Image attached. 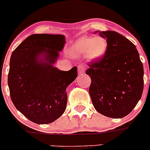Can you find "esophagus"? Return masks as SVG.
<instances>
[{"instance_id":"1","label":"esophagus","mask_w":150,"mask_h":150,"mask_svg":"<svg viewBox=\"0 0 150 150\" xmlns=\"http://www.w3.org/2000/svg\"><path fill=\"white\" fill-rule=\"evenodd\" d=\"M78 73L80 75H83L84 73V71H85V67H84L83 65H79L78 66Z\"/></svg>"}]
</instances>
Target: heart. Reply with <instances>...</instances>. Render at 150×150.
<instances>
[{
    "label": "heart",
    "instance_id": "obj_1",
    "mask_svg": "<svg viewBox=\"0 0 150 150\" xmlns=\"http://www.w3.org/2000/svg\"><path fill=\"white\" fill-rule=\"evenodd\" d=\"M107 47V40L103 36H83L73 43L72 49L78 56L86 55L91 60H97L104 56Z\"/></svg>",
    "mask_w": 150,
    "mask_h": 150
}]
</instances>
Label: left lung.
<instances>
[{
  "instance_id": "left-lung-1",
  "label": "left lung",
  "mask_w": 150,
  "mask_h": 150,
  "mask_svg": "<svg viewBox=\"0 0 150 150\" xmlns=\"http://www.w3.org/2000/svg\"><path fill=\"white\" fill-rule=\"evenodd\" d=\"M99 33L106 39L108 47L104 56L88 64L86 71L91 80L90 97L99 113L110 118H123L142 97L143 64L136 46L126 37L112 30Z\"/></svg>"
}]
</instances>
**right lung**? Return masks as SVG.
I'll return each instance as SVG.
<instances>
[{"label": "right lung", "mask_w": 150, "mask_h": 150, "mask_svg": "<svg viewBox=\"0 0 150 150\" xmlns=\"http://www.w3.org/2000/svg\"><path fill=\"white\" fill-rule=\"evenodd\" d=\"M65 42L64 35L33 34L11 56L8 85L11 101L36 124H49L63 114L67 103L66 89L78 76L76 67L61 71L53 65Z\"/></svg>", "instance_id": "obj_1"}]
</instances>
